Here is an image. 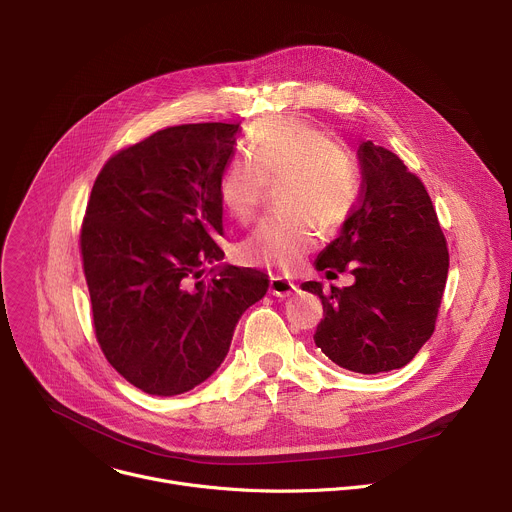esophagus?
<instances>
[{
	"mask_svg": "<svg viewBox=\"0 0 512 512\" xmlns=\"http://www.w3.org/2000/svg\"><path fill=\"white\" fill-rule=\"evenodd\" d=\"M269 291H271L273 296H277V298H287V296H291V294H296L298 287H296L294 281H289V279H285V277H281V275H271Z\"/></svg>",
	"mask_w": 512,
	"mask_h": 512,
	"instance_id": "obj_1",
	"label": "esophagus"
}]
</instances>
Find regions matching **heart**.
Returning <instances> with one entry per match:
<instances>
[{
  "instance_id": "1",
  "label": "heart",
  "mask_w": 512,
  "mask_h": 512,
  "mask_svg": "<svg viewBox=\"0 0 512 512\" xmlns=\"http://www.w3.org/2000/svg\"><path fill=\"white\" fill-rule=\"evenodd\" d=\"M249 158H233L218 180V198L239 223H251L267 184H281V202L294 208L267 216L243 241L249 263L294 269L320 237V224L338 227L358 196V170L324 129L298 117L261 121L247 141Z\"/></svg>"
}]
</instances>
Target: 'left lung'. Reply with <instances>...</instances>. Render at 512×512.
<instances>
[{"instance_id":"left-lung-1","label":"left lung","mask_w":512,"mask_h":512,"mask_svg":"<svg viewBox=\"0 0 512 512\" xmlns=\"http://www.w3.org/2000/svg\"><path fill=\"white\" fill-rule=\"evenodd\" d=\"M362 192L340 235L318 255L330 277L346 269L354 283L306 281L324 306L314 342L338 367L377 375L405 367L435 328L450 255L423 182L389 150L362 141Z\"/></svg>"}]
</instances>
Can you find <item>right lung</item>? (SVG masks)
<instances>
[{
	"label": "right lung",
	"instance_id": "right-lung-1",
	"mask_svg": "<svg viewBox=\"0 0 512 512\" xmlns=\"http://www.w3.org/2000/svg\"><path fill=\"white\" fill-rule=\"evenodd\" d=\"M239 131L166 127L115 154L93 184L81 253L95 334L111 367L143 393L172 397L204 383L243 312L267 294L263 271L221 265L216 245L218 180Z\"/></svg>",
	"mask_w": 512,
	"mask_h": 512
}]
</instances>
